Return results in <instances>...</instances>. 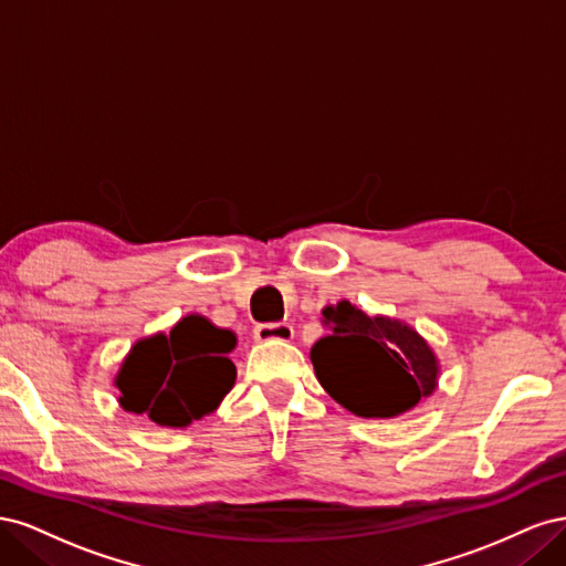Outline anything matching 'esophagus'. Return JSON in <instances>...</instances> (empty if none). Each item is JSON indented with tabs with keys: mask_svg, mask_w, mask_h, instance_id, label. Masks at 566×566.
I'll list each match as a JSON object with an SVG mask.
<instances>
[{
	"mask_svg": "<svg viewBox=\"0 0 566 566\" xmlns=\"http://www.w3.org/2000/svg\"><path fill=\"white\" fill-rule=\"evenodd\" d=\"M295 335V328L290 323H262L254 328L256 342H290Z\"/></svg>",
	"mask_w": 566,
	"mask_h": 566,
	"instance_id": "esophagus-1",
	"label": "esophagus"
}]
</instances>
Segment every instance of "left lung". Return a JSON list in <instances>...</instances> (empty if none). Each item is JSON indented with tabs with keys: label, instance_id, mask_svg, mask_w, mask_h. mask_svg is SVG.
<instances>
[{
	"label": "left lung",
	"instance_id": "8db88e82",
	"mask_svg": "<svg viewBox=\"0 0 566 566\" xmlns=\"http://www.w3.org/2000/svg\"><path fill=\"white\" fill-rule=\"evenodd\" d=\"M331 335L312 347L321 387L358 418H394L437 389L432 347L389 316H368L347 300L325 306Z\"/></svg>",
	"mask_w": 566,
	"mask_h": 566
}]
</instances>
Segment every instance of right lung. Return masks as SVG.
Returning <instances> with one entry per match:
<instances>
[{
    "label": "right lung",
    "mask_w": 566,
    "mask_h": 566,
    "mask_svg": "<svg viewBox=\"0 0 566 566\" xmlns=\"http://www.w3.org/2000/svg\"><path fill=\"white\" fill-rule=\"evenodd\" d=\"M231 331L205 316H184L169 335L139 339L119 366V406L160 427H188L212 413L235 382Z\"/></svg>",
    "instance_id": "obj_1"
}]
</instances>
